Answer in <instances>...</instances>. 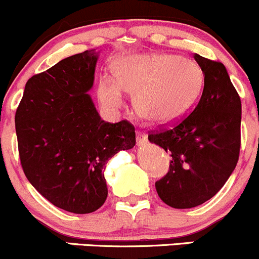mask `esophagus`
Wrapping results in <instances>:
<instances>
[{
  "label": "esophagus",
  "mask_w": 259,
  "mask_h": 259,
  "mask_svg": "<svg viewBox=\"0 0 259 259\" xmlns=\"http://www.w3.org/2000/svg\"><path fill=\"white\" fill-rule=\"evenodd\" d=\"M137 144L139 146H143V145H145V144H148V137H146L144 133L138 132L137 133Z\"/></svg>",
  "instance_id": "obj_1"
}]
</instances>
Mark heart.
I'll return each instance as SVG.
<instances>
[{"mask_svg": "<svg viewBox=\"0 0 259 259\" xmlns=\"http://www.w3.org/2000/svg\"><path fill=\"white\" fill-rule=\"evenodd\" d=\"M114 75H102L98 97L107 110L115 113L137 94L140 115L159 125L181 119L195 104L203 88V73L195 62L171 54H135L114 63Z\"/></svg>", "mask_w": 259, "mask_h": 259, "instance_id": "obj_1", "label": "heart"}]
</instances>
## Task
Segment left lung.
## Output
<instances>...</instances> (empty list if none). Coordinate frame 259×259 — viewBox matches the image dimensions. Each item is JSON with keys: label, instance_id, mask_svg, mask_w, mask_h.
<instances>
[{"label": "left lung", "instance_id": "left-lung-1", "mask_svg": "<svg viewBox=\"0 0 259 259\" xmlns=\"http://www.w3.org/2000/svg\"><path fill=\"white\" fill-rule=\"evenodd\" d=\"M194 57L205 77L200 100L172 127L149 135L171 156L170 170L155 187L174 208H192L213 197L235 170L241 148V99L226 67Z\"/></svg>", "mask_w": 259, "mask_h": 259}]
</instances>
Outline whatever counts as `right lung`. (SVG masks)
<instances>
[{"instance_id":"add662e5","label":"right lung","mask_w":259,"mask_h":259,"mask_svg":"<svg viewBox=\"0 0 259 259\" xmlns=\"http://www.w3.org/2000/svg\"><path fill=\"white\" fill-rule=\"evenodd\" d=\"M98 52L62 59L29 78L16 111L23 172L51 203L72 213H91L108 196V160L135 145L129 121L102 120L88 92Z\"/></svg>"}]
</instances>
